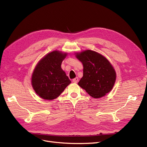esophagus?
I'll list each match as a JSON object with an SVG mask.
<instances>
[{"instance_id":"esophagus-1","label":"esophagus","mask_w":147,"mask_h":147,"mask_svg":"<svg viewBox=\"0 0 147 147\" xmlns=\"http://www.w3.org/2000/svg\"><path fill=\"white\" fill-rule=\"evenodd\" d=\"M72 82H73L74 83H78V77L75 78L74 79H73Z\"/></svg>"}]
</instances>
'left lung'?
Here are the masks:
<instances>
[{
	"label": "left lung",
	"instance_id": "8db88e82",
	"mask_svg": "<svg viewBox=\"0 0 147 147\" xmlns=\"http://www.w3.org/2000/svg\"><path fill=\"white\" fill-rule=\"evenodd\" d=\"M83 65V76L78 85L94 98H99L109 92L116 80L115 71L105 57L92 50L76 54Z\"/></svg>",
	"mask_w": 147,
	"mask_h": 147
}]
</instances>
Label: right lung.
Returning <instances> with one entry per match:
<instances>
[{
    "instance_id": "obj_1",
    "label": "right lung",
    "mask_w": 147,
    "mask_h": 147,
    "mask_svg": "<svg viewBox=\"0 0 147 147\" xmlns=\"http://www.w3.org/2000/svg\"><path fill=\"white\" fill-rule=\"evenodd\" d=\"M66 53L54 51L38 62L32 76L34 91L43 99L57 98L70 83L61 65Z\"/></svg>"
}]
</instances>
